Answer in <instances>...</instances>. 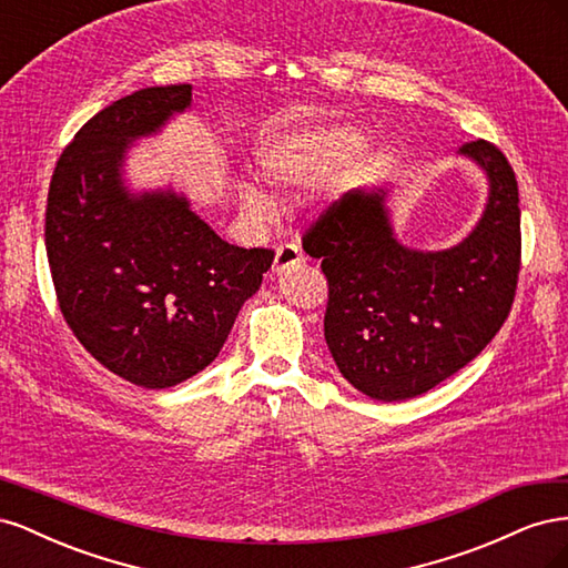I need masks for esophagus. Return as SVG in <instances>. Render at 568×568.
<instances>
[{"label":"esophagus","mask_w":568,"mask_h":568,"mask_svg":"<svg viewBox=\"0 0 568 568\" xmlns=\"http://www.w3.org/2000/svg\"><path fill=\"white\" fill-rule=\"evenodd\" d=\"M303 263V253L296 244H284L274 253V263H272V272H286L291 267H296Z\"/></svg>","instance_id":"34e87169"}]
</instances>
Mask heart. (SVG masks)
Masks as SVG:
<instances>
[{"instance_id":"1","label":"heart","mask_w":568,"mask_h":568,"mask_svg":"<svg viewBox=\"0 0 568 568\" xmlns=\"http://www.w3.org/2000/svg\"><path fill=\"white\" fill-rule=\"evenodd\" d=\"M355 144V136L343 130L280 134L263 149L257 163H261V173L272 184H305ZM242 201L248 211H265L267 205L265 196L253 186L242 189Z\"/></svg>"}]
</instances>
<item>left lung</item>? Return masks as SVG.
I'll return each mask as SVG.
<instances>
[{
	"mask_svg": "<svg viewBox=\"0 0 568 568\" xmlns=\"http://www.w3.org/2000/svg\"><path fill=\"white\" fill-rule=\"evenodd\" d=\"M488 178V203L453 248L415 251L393 234L386 189H353L303 234L329 284L324 338L341 374L374 400L432 390L505 324L521 265L519 184L486 140L459 149Z\"/></svg>",
	"mask_w": 568,
	"mask_h": 568,
	"instance_id": "1",
	"label": "left lung"
}]
</instances>
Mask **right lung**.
<instances>
[{
  "instance_id": "right-lung-1",
  "label": "right lung",
  "mask_w": 568,
  "mask_h": 568,
  "mask_svg": "<svg viewBox=\"0 0 568 568\" xmlns=\"http://www.w3.org/2000/svg\"><path fill=\"white\" fill-rule=\"evenodd\" d=\"M192 106V84L146 88L84 123L51 175L44 244L65 324L97 363L142 388L209 367L274 261L232 246L175 192L134 196L128 146Z\"/></svg>"
}]
</instances>
